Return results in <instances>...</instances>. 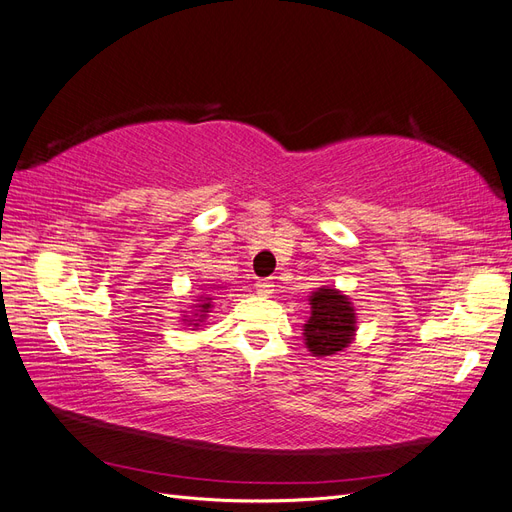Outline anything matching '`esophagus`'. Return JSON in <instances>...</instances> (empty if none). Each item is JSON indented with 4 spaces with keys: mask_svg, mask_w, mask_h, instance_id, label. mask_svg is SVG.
I'll use <instances>...</instances> for the list:
<instances>
[{
    "mask_svg": "<svg viewBox=\"0 0 512 512\" xmlns=\"http://www.w3.org/2000/svg\"><path fill=\"white\" fill-rule=\"evenodd\" d=\"M256 288H258V292H260V294H265V297H271V294H273V288H275L273 277H267V280H260V282H256Z\"/></svg>",
    "mask_w": 512,
    "mask_h": 512,
    "instance_id": "esophagus-1",
    "label": "esophagus"
}]
</instances>
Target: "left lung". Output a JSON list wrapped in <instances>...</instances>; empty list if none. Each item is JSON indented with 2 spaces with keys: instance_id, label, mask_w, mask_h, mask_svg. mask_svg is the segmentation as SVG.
Listing matches in <instances>:
<instances>
[{
  "instance_id": "8db88e82",
  "label": "left lung",
  "mask_w": 512,
  "mask_h": 512,
  "mask_svg": "<svg viewBox=\"0 0 512 512\" xmlns=\"http://www.w3.org/2000/svg\"><path fill=\"white\" fill-rule=\"evenodd\" d=\"M312 316L305 324V346L314 356H333L344 350L356 331L354 307L335 288L312 294Z\"/></svg>"
}]
</instances>
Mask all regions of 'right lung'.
Wrapping results in <instances>:
<instances>
[{
	"instance_id": "add662e5",
	"label": "right lung",
	"mask_w": 512,
	"mask_h": 512,
	"mask_svg": "<svg viewBox=\"0 0 512 512\" xmlns=\"http://www.w3.org/2000/svg\"><path fill=\"white\" fill-rule=\"evenodd\" d=\"M200 307H203V309H200V314H205L211 305H209V303H203V305H200ZM200 318H205V316H200Z\"/></svg>"
}]
</instances>
